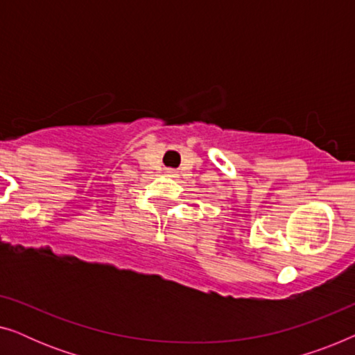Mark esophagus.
Listing matches in <instances>:
<instances>
[{
  "label": "esophagus",
  "mask_w": 355,
  "mask_h": 355,
  "mask_svg": "<svg viewBox=\"0 0 355 355\" xmlns=\"http://www.w3.org/2000/svg\"><path fill=\"white\" fill-rule=\"evenodd\" d=\"M166 173L169 174V176H174V174H176V171H174V169H166Z\"/></svg>",
  "instance_id": "obj_1"
}]
</instances>
